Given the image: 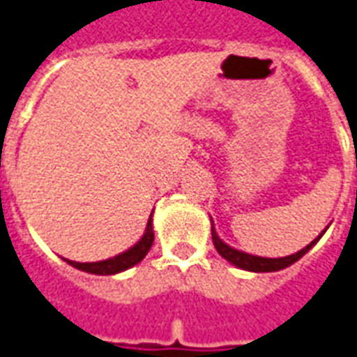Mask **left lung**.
Listing matches in <instances>:
<instances>
[{
  "label": "left lung",
  "mask_w": 357,
  "mask_h": 357,
  "mask_svg": "<svg viewBox=\"0 0 357 357\" xmlns=\"http://www.w3.org/2000/svg\"><path fill=\"white\" fill-rule=\"evenodd\" d=\"M328 229V227H326ZM326 229L322 230L321 234L317 238L312 240L311 244H307L305 248L291 254V256H285V258H261V256H254V254H248V252H242V250H236L229 246L227 242L222 238H219L217 230H215V225H213V219H211V236H213V244L215 248L219 252L220 256L225 258L227 261H230L232 266H236L240 270L246 271H256V273H268V271H280L289 268L291 264H295L297 260H301L309 250L322 238V234L326 232Z\"/></svg>",
  "instance_id": "obj_1"
}]
</instances>
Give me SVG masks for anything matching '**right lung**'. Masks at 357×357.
Returning <instances> with one entry per match:
<instances>
[{
  "label": "right lung",
  "instance_id": "add662e5",
  "mask_svg": "<svg viewBox=\"0 0 357 357\" xmlns=\"http://www.w3.org/2000/svg\"><path fill=\"white\" fill-rule=\"evenodd\" d=\"M152 242H154V225H152V215L148 217L146 229H144V234L140 236L135 246H130L125 252H121L117 256L109 258V260L101 261H89V264H82V261H72L66 260L70 266H74L76 270L87 271V273H96V275H115V273H121V271L128 270L132 266H137L138 261L144 260L150 248H152Z\"/></svg>",
  "mask_w": 357,
  "mask_h": 357
}]
</instances>
